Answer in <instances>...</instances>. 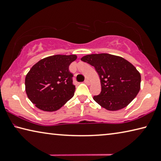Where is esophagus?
<instances>
[{
	"instance_id": "34e87169",
	"label": "esophagus",
	"mask_w": 161,
	"mask_h": 161,
	"mask_svg": "<svg viewBox=\"0 0 161 161\" xmlns=\"http://www.w3.org/2000/svg\"><path fill=\"white\" fill-rule=\"evenodd\" d=\"M84 83L87 84V85H89V84H90V83H89V81L88 79H86V80H84Z\"/></svg>"
}]
</instances>
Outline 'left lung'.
<instances>
[{"instance_id":"left-lung-1","label":"left lung","mask_w":161,"mask_h":161,"mask_svg":"<svg viewBox=\"0 0 161 161\" xmlns=\"http://www.w3.org/2000/svg\"><path fill=\"white\" fill-rule=\"evenodd\" d=\"M81 60L94 67L102 91L94 100L108 111L121 109L136 97L141 87V75L133 65L121 57L107 53L84 56Z\"/></svg>"}]
</instances>
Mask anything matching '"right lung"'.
Wrapping results in <instances>:
<instances>
[{"label":"right lung","instance_id":"right-lung-1","mask_svg":"<svg viewBox=\"0 0 161 161\" xmlns=\"http://www.w3.org/2000/svg\"><path fill=\"white\" fill-rule=\"evenodd\" d=\"M75 54L50 56L41 59L26 75L25 92L35 107L45 111L58 110L74 96L75 86L69 64Z\"/></svg>","mask_w":161,"mask_h":161}]
</instances>
